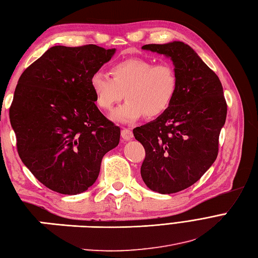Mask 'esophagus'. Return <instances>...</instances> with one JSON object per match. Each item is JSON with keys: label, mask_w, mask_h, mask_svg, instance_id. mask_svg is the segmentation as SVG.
Returning <instances> with one entry per match:
<instances>
[{"label": "esophagus", "mask_w": 258, "mask_h": 258, "mask_svg": "<svg viewBox=\"0 0 258 258\" xmlns=\"http://www.w3.org/2000/svg\"><path fill=\"white\" fill-rule=\"evenodd\" d=\"M121 137L124 140H130V139H133L134 134L129 128H123L121 130Z\"/></svg>", "instance_id": "34e87169"}]
</instances>
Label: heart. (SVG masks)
I'll use <instances>...</instances> for the list:
<instances>
[{
	"instance_id": "1",
	"label": "heart",
	"mask_w": 258,
	"mask_h": 258,
	"mask_svg": "<svg viewBox=\"0 0 258 258\" xmlns=\"http://www.w3.org/2000/svg\"><path fill=\"white\" fill-rule=\"evenodd\" d=\"M111 78L95 73L90 87L96 104L101 110H110L122 100L127 101L112 113L119 122L129 123L142 116L153 119L161 116L172 105L177 91V77L169 62L144 58H128L110 67Z\"/></svg>"
}]
</instances>
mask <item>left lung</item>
Segmentation results:
<instances>
[{"mask_svg":"<svg viewBox=\"0 0 258 258\" xmlns=\"http://www.w3.org/2000/svg\"><path fill=\"white\" fill-rule=\"evenodd\" d=\"M142 48L172 59L177 91L167 111L134 129L146 150L140 172L150 190L176 193L201 179L215 161L226 100L219 77L188 45L172 42Z\"/></svg>","mask_w":258,"mask_h":258,"instance_id":"8db88e82","label":"left lung"}]
</instances>
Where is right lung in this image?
<instances>
[{
	"label": "right lung",
	"mask_w": 258,
	"mask_h": 258,
	"mask_svg": "<svg viewBox=\"0 0 258 258\" xmlns=\"http://www.w3.org/2000/svg\"><path fill=\"white\" fill-rule=\"evenodd\" d=\"M114 48L53 46L23 72L10 107L21 160L51 191L82 193L95 183L120 128L95 105L90 78Z\"/></svg>",
	"instance_id": "1"
}]
</instances>
